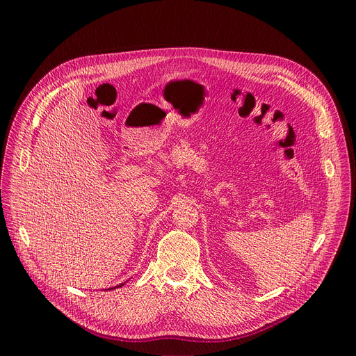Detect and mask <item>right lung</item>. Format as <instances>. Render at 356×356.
<instances>
[{
	"label": "right lung",
	"instance_id": "add662e5",
	"mask_svg": "<svg viewBox=\"0 0 356 356\" xmlns=\"http://www.w3.org/2000/svg\"><path fill=\"white\" fill-rule=\"evenodd\" d=\"M123 285H124V283H122V285H120V286H123ZM115 288H117V286H115Z\"/></svg>",
	"mask_w": 356,
	"mask_h": 356
}]
</instances>
